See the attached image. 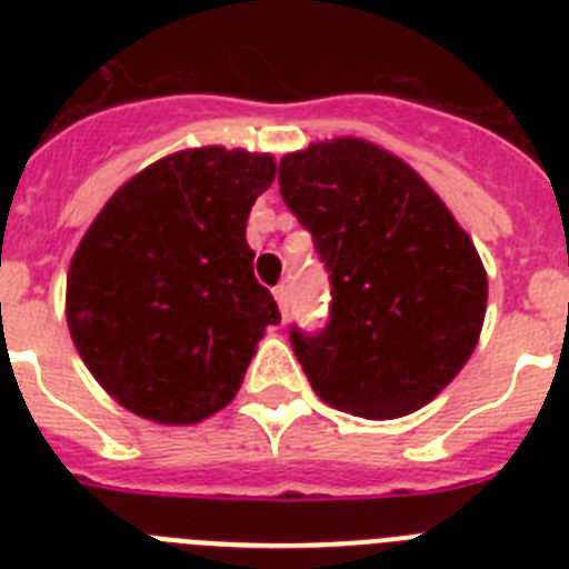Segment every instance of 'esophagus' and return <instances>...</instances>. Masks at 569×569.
Here are the masks:
<instances>
[{
	"label": "esophagus",
	"mask_w": 569,
	"mask_h": 569,
	"mask_svg": "<svg viewBox=\"0 0 569 569\" xmlns=\"http://www.w3.org/2000/svg\"><path fill=\"white\" fill-rule=\"evenodd\" d=\"M273 299L279 301L281 319H288V288H284V284H279V288H273Z\"/></svg>",
	"instance_id": "1"
}]
</instances>
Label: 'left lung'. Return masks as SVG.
<instances>
[{
  "label": "left lung",
  "mask_w": 569,
  "mask_h": 569,
  "mask_svg": "<svg viewBox=\"0 0 569 569\" xmlns=\"http://www.w3.org/2000/svg\"><path fill=\"white\" fill-rule=\"evenodd\" d=\"M279 188L330 273L328 328L290 330L316 396L361 419L433 401L485 325L470 236L410 164L353 136L284 156Z\"/></svg>",
  "instance_id": "8db88e82"
}]
</instances>
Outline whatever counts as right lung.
<instances>
[{
	"mask_svg": "<svg viewBox=\"0 0 569 569\" xmlns=\"http://www.w3.org/2000/svg\"><path fill=\"white\" fill-rule=\"evenodd\" d=\"M270 153L193 148L116 190L68 270L70 339L124 410L196 425L233 401L281 316L244 239Z\"/></svg>",
	"mask_w": 569,
	"mask_h": 569,
	"instance_id": "obj_1",
	"label": "right lung"
}]
</instances>
